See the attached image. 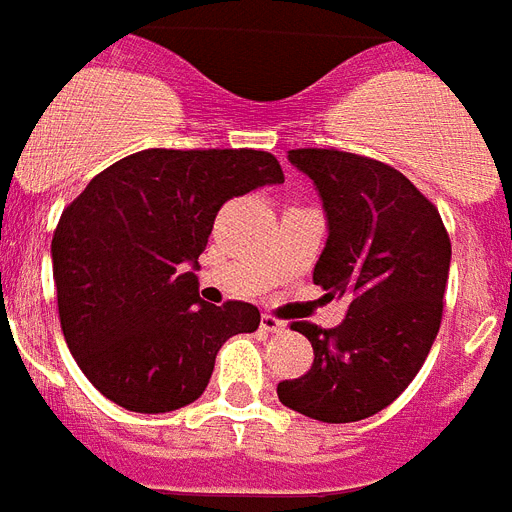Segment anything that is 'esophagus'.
I'll return each mask as SVG.
<instances>
[{
  "label": "esophagus",
  "instance_id": "obj_1",
  "mask_svg": "<svg viewBox=\"0 0 512 512\" xmlns=\"http://www.w3.org/2000/svg\"><path fill=\"white\" fill-rule=\"evenodd\" d=\"M261 329H264V332H272V335H282L287 327H285V322H280V319H274V316L264 314L261 316Z\"/></svg>",
  "mask_w": 512,
  "mask_h": 512
}]
</instances>
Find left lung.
Instances as JSON below:
<instances>
[{"mask_svg": "<svg viewBox=\"0 0 512 512\" xmlns=\"http://www.w3.org/2000/svg\"><path fill=\"white\" fill-rule=\"evenodd\" d=\"M287 159L314 180L327 214L314 282L348 298V314L332 329L290 324L314 363L277 395L308 418L350 424L387 408L424 366L442 322L450 238L437 206L390 164L337 149Z\"/></svg>", "mask_w": 512, "mask_h": 512, "instance_id": "1", "label": "left lung"}]
</instances>
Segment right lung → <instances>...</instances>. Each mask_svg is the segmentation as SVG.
Wrapping results in <instances>:
<instances>
[{"instance_id":"1","label":"right lung","mask_w":512,"mask_h":512,"mask_svg":"<svg viewBox=\"0 0 512 512\" xmlns=\"http://www.w3.org/2000/svg\"><path fill=\"white\" fill-rule=\"evenodd\" d=\"M285 183L253 149H146L114 162L59 217L52 238L62 335L88 382L135 413L204 395L219 348L256 332L259 308L198 298V256L225 201ZM191 272H187V266Z\"/></svg>"}]
</instances>
